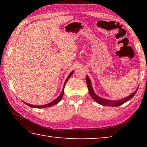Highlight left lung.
I'll return each mask as SVG.
<instances>
[{
    "mask_svg": "<svg viewBox=\"0 0 147 147\" xmlns=\"http://www.w3.org/2000/svg\"><path fill=\"white\" fill-rule=\"evenodd\" d=\"M86 84L89 89V94H90V95L91 96V97L93 98V99H94V100H95L97 103L101 104V105L106 106L117 107V106H121V104H123L124 103L126 102L127 101L130 100V99L132 98L134 95H135L137 91H138V88H137L136 89V91H134L133 93H131L130 95L126 96V97H125L124 98H122L121 100H108V99L102 98L100 97V96H98L97 94H96V93L94 92L93 88H92L91 80L89 78L88 76H86Z\"/></svg>",
    "mask_w": 147,
    "mask_h": 147,
    "instance_id": "8db88e82",
    "label": "left lung"
}]
</instances>
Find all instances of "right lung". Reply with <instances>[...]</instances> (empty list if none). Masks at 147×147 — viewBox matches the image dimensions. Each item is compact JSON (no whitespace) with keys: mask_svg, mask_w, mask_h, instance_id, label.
<instances>
[{"mask_svg":"<svg viewBox=\"0 0 147 147\" xmlns=\"http://www.w3.org/2000/svg\"><path fill=\"white\" fill-rule=\"evenodd\" d=\"M73 72H74V71H72L71 73L70 74H69V75L67 76V79L65 80V83H64L63 88V89H62V91H61V94H60V95H59V96H58V97H57V98L55 99V100H54L53 102H50V103L47 104H45V105H43V106H34V105H32V104H30L24 102L25 103V104H26V105H28V106H30V107H32V108H47V107H51V106H54V105H56V104H57L58 102H60V100H61L62 97H63V93H64L63 89H64L65 86V84H66V83H67V82L68 81V80L69 79V78H70V77L72 76V74H73Z\"/></svg>","mask_w":147,"mask_h":147,"instance_id":"right-lung-1","label":"right lung"}]
</instances>
